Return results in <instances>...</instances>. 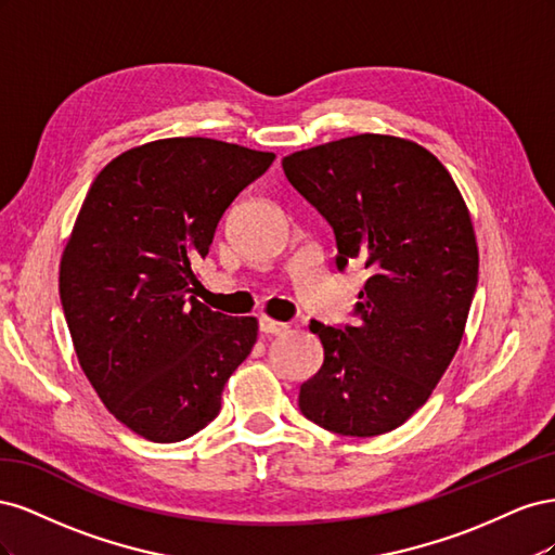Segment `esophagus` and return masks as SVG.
Returning <instances> with one entry per match:
<instances>
[{"instance_id": "esophagus-1", "label": "esophagus", "mask_w": 555, "mask_h": 555, "mask_svg": "<svg viewBox=\"0 0 555 555\" xmlns=\"http://www.w3.org/2000/svg\"><path fill=\"white\" fill-rule=\"evenodd\" d=\"M287 328H289L287 324L275 322V319H268V317L259 319V331L266 333V335H280V333H284Z\"/></svg>"}]
</instances>
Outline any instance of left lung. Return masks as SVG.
Returning a JSON list of instances; mask_svg holds the SVG:
<instances>
[{"instance_id":"8db88e82","label":"left lung","mask_w":555,"mask_h":555,"mask_svg":"<svg viewBox=\"0 0 555 555\" xmlns=\"http://www.w3.org/2000/svg\"><path fill=\"white\" fill-rule=\"evenodd\" d=\"M282 169L333 229L335 268L371 271L354 326L312 322L324 363L298 408L349 438L389 433L428 400L463 338L479 275L465 201L426 147L379 133L300 150Z\"/></svg>"}]
</instances>
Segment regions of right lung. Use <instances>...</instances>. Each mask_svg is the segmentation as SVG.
Returning a JSON list of instances; mask_svg holds the SVG:
<instances>
[{"label":"right lung","instance_id":"1","mask_svg":"<svg viewBox=\"0 0 555 555\" xmlns=\"http://www.w3.org/2000/svg\"><path fill=\"white\" fill-rule=\"evenodd\" d=\"M275 155L215 139H164L115 157L86 196L60 266V300L82 373L108 412L153 442L220 414L255 317L194 296V263L222 215Z\"/></svg>","mask_w":555,"mask_h":555}]
</instances>
